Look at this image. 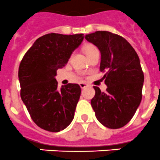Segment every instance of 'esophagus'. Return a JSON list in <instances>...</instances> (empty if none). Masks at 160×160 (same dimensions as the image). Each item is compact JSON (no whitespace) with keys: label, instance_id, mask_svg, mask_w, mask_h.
I'll return each mask as SVG.
<instances>
[{"label":"esophagus","instance_id":"34e87169","mask_svg":"<svg viewBox=\"0 0 160 160\" xmlns=\"http://www.w3.org/2000/svg\"><path fill=\"white\" fill-rule=\"evenodd\" d=\"M80 86L81 88H84L86 87H88V84H86V83H80Z\"/></svg>","mask_w":160,"mask_h":160}]
</instances>
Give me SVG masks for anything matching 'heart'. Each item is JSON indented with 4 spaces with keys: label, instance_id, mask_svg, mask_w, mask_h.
Segmentation results:
<instances>
[{
    "label": "heart",
    "instance_id": "b5f03b06",
    "mask_svg": "<svg viewBox=\"0 0 160 160\" xmlns=\"http://www.w3.org/2000/svg\"><path fill=\"white\" fill-rule=\"evenodd\" d=\"M98 51V50H97V47L94 45H92V44H87V45H85L84 47V51L87 56H89L92 53H93L94 51Z\"/></svg>",
    "mask_w": 160,
    "mask_h": 160
}]
</instances>
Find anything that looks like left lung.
<instances>
[{
    "instance_id": "8db88e82",
    "label": "left lung",
    "mask_w": 160,
    "mask_h": 160,
    "mask_svg": "<svg viewBox=\"0 0 160 160\" xmlns=\"http://www.w3.org/2000/svg\"><path fill=\"white\" fill-rule=\"evenodd\" d=\"M85 38L101 51L100 70L105 72L106 91L93 86L91 105L96 117L105 127H123L134 115L142 96L144 75L138 54L123 37L111 32L96 31Z\"/></svg>"
}]
</instances>
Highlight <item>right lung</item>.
<instances>
[{
	"label": "right lung",
	"mask_w": 160,
	"mask_h": 160,
	"mask_svg": "<svg viewBox=\"0 0 160 160\" xmlns=\"http://www.w3.org/2000/svg\"><path fill=\"white\" fill-rule=\"evenodd\" d=\"M84 34L51 33L34 42L19 65L21 98L34 122L50 132L63 130L72 122L80 96L77 84L57 89L55 76L72 51L80 45Z\"/></svg>",
	"instance_id": "add662e5"
}]
</instances>
